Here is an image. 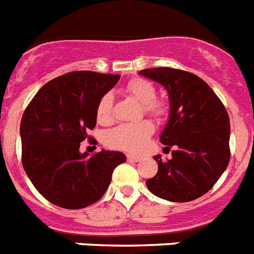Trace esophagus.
<instances>
[{"label":"esophagus","mask_w":254,"mask_h":254,"mask_svg":"<svg viewBox=\"0 0 254 254\" xmlns=\"http://www.w3.org/2000/svg\"><path fill=\"white\" fill-rule=\"evenodd\" d=\"M127 161H128V162H139L140 157H136V156H132V154H128V156H127Z\"/></svg>","instance_id":"1"}]
</instances>
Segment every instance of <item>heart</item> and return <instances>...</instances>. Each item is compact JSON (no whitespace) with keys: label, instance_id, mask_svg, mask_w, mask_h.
I'll return each instance as SVG.
<instances>
[{"label":"heart","instance_id":"heart-1","mask_svg":"<svg viewBox=\"0 0 254 254\" xmlns=\"http://www.w3.org/2000/svg\"><path fill=\"white\" fill-rule=\"evenodd\" d=\"M126 92L142 105V110L146 114L160 118L166 113V106L162 101L156 98V88L146 79L135 77L127 83ZM97 121L101 123H109L113 118V96L110 93L104 94L96 109ZM153 133V126L148 121L137 123L121 125L105 135V144L110 148L126 152H140L145 146L146 140Z\"/></svg>","mask_w":254,"mask_h":254}]
</instances>
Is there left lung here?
Segmentation results:
<instances>
[{
    "instance_id": "8db88e82",
    "label": "left lung",
    "mask_w": 254,
    "mask_h": 254,
    "mask_svg": "<svg viewBox=\"0 0 254 254\" xmlns=\"http://www.w3.org/2000/svg\"><path fill=\"white\" fill-rule=\"evenodd\" d=\"M162 85L170 114L160 136L171 160L154 156L158 171L145 182L157 197L187 202L205 194L225 173L230 161V118L217 94L197 75L170 67L139 72Z\"/></svg>"
}]
</instances>
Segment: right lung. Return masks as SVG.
Returning <instances> with one entry per match:
<instances>
[{"label": "right lung", "instance_id": "right-lung-1", "mask_svg": "<svg viewBox=\"0 0 254 254\" xmlns=\"http://www.w3.org/2000/svg\"><path fill=\"white\" fill-rule=\"evenodd\" d=\"M119 75L74 71L48 81L27 106L20 122L22 162L40 194L64 209H83L104 196L122 152L89 156L80 142L94 128L100 98Z\"/></svg>", "mask_w": 254, "mask_h": 254}]
</instances>
